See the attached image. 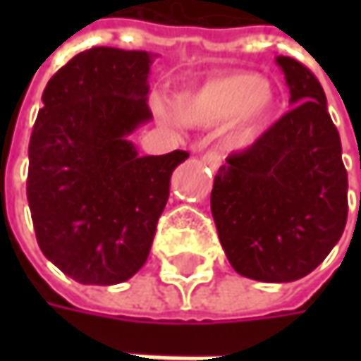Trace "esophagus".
<instances>
[{
    "mask_svg": "<svg viewBox=\"0 0 361 361\" xmlns=\"http://www.w3.org/2000/svg\"><path fill=\"white\" fill-rule=\"evenodd\" d=\"M201 160H202V164H207L211 171H216V169H219V164H221V160H219V157H216L215 152H207Z\"/></svg>",
    "mask_w": 361,
    "mask_h": 361,
    "instance_id": "1",
    "label": "esophagus"
}]
</instances>
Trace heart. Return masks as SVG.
<instances>
[{
  "instance_id": "heart-1",
  "label": "heart",
  "mask_w": 361,
  "mask_h": 361,
  "mask_svg": "<svg viewBox=\"0 0 361 361\" xmlns=\"http://www.w3.org/2000/svg\"><path fill=\"white\" fill-rule=\"evenodd\" d=\"M154 114L169 126L180 122L197 128L223 124V142L241 150L267 130L279 108V92L271 80L253 72H223L197 82L174 96L173 106L154 100Z\"/></svg>"
}]
</instances>
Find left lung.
I'll list each match as a JSON object with an SVG mask.
<instances>
[{
    "label": "left lung",
    "instance_id": "8db88e82",
    "mask_svg": "<svg viewBox=\"0 0 361 361\" xmlns=\"http://www.w3.org/2000/svg\"><path fill=\"white\" fill-rule=\"evenodd\" d=\"M293 106L255 145L227 157L211 192L225 255L243 277L287 283L312 273L348 221L340 132L317 78L277 56Z\"/></svg>",
    "mask_w": 361,
    "mask_h": 361
}]
</instances>
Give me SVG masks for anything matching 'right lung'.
<instances>
[{
    "label": "right lung",
    "mask_w": 361,
    "mask_h": 361,
    "mask_svg": "<svg viewBox=\"0 0 361 361\" xmlns=\"http://www.w3.org/2000/svg\"><path fill=\"white\" fill-rule=\"evenodd\" d=\"M154 58L145 49H86L42 94L27 202L42 253L78 283H122L145 265L171 174L188 159L185 150L140 157L128 140L152 120Z\"/></svg>",
    "instance_id": "1"
}]
</instances>
